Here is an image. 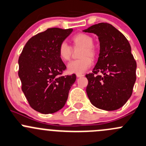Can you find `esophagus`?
Returning <instances> with one entry per match:
<instances>
[{"label": "esophagus", "instance_id": "34e87169", "mask_svg": "<svg viewBox=\"0 0 146 146\" xmlns=\"http://www.w3.org/2000/svg\"><path fill=\"white\" fill-rule=\"evenodd\" d=\"M76 77H82V76H84V75L82 74H76Z\"/></svg>", "mask_w": 146, "mask_h": 146}]
</instances>
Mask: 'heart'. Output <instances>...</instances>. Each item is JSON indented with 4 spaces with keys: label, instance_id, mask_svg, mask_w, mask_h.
I'll return each instance as SVG.
<instances>
[{
    "label": "heart",
    "instance_id": "b5f03b06",
    "mask_svg": "<svg viewBox=\"0 0 146 146\" xmlns=\"http://www.w3.org/2000/svg\"><path fill=\"white\" fill-rule=\"evenodd\" d=\"M74 47H82L80 52L81 59L73 60L67 65V71L70 73L82 74L85 72L92 64V60L90 57L95 56L94 48V40L91 36L84 33L75 35L72 39ZM72 49L66 42H62L58 47V54L60 59L64 62L70 60Z\"/></svg>",
    "mask_w": 146,
    "mask_h": 146
}]
</instances>
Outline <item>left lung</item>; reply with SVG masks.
I'll use <instances>...</instances> for the list:
<instances>
[{
	"instance_id": "left-lung-1",
	"label": "left lung",
	"mask_w": 146,
	"mask_h": 146,
	"mask_svg": "<svg viewBox=\"0 0 146 146\" xmlns=\"http://www.w3.org/2000/svg\"><path fill=\"white\" fill-rule=\"evenodd\" d=\"M83 31L96 34L100 42L97 63L92 72L86 74L88 97L98 109H119L131 97L136 79V62L131 45L120 31L106 23Z\"/></svg>"
}]
</instances>
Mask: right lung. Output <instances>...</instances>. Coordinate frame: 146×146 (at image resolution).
<instances>
[{"instance_id":"add662e5","label":"right lung","mask_w":146,"mask_h":146,"mask_svg":"<svg viewBox=\"0 0 146 146\" xmlns=\"http://www.w3.org/2000/svg\"><path fill=\"white\" fill-rule=\"evenodd\" d=\"M72 29L48 28L32 37L19 57L18 76L30 106L44 114L63 108L76 80L74 74L61 76L66 66L58 54L60 44Z\"/></svg>"}]
</instances>
